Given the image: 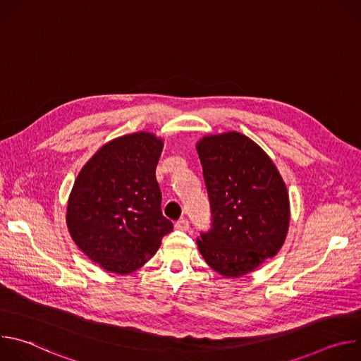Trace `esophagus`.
<instances>
[{
  "mask_svg": "<svg viewBox=\"0 0 361 361\" xmlns=\"http://www.w3.org/2000/svg\"><path fill=\"white\" fill-rule=\"evenodd\" d=\"M176 228L177 230H181V231H187L190 228V223L187 219H180L177 223H176Z\"/></svg>",
  "mask_w": 361,
  "mask_h": 361,
  "instance_id": "34e87169",
  "label": "esophagus"
}]
</instances>
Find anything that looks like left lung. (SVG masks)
<instances>
[{"mask_svg": "<svg viewBox=\"0 0 361 361\" xmlns=\"http://www.w3.org/2000/svg\"><path fill=\"white\" fill-rule=\"evenodd\" d=\"M197 151L212 210L198 250L221 276L241 277L274 257L286 240V184L267 154L240 133L204 137Z\"/></svg>", "mask_w": 361, "mask_h": 361, "instance_id": "left-lung-1", "label": "left lung"}]
</instances>
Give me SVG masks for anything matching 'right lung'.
I'll return each instance as SVG.
<instances>
[{"instance_id": "right-lung-1", "label": "right lung", "mask_w": 361, "mask_h": 361, "mask_svg": "<svg viewBox=\"0 0 361 361\" xmlns=\"http://www.w3.org/2000/svg\"><path fill=\"white\" fill-rule=\"evenodd\" d=\"M163 141L135 133L101 147L80 171L67 209L70 234L102 269L126 274L156 254L173 230L156 169Z\"/></svg>"}]
</instances>
